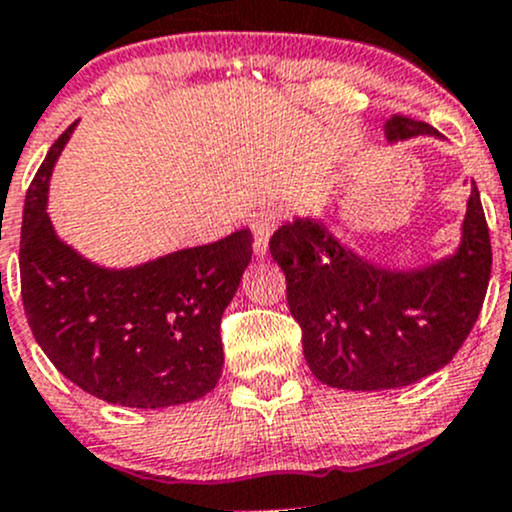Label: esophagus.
Returning a JSON list of instances; mask_svg holds the SVG:
<instances>
[{
	"label": "esophagus",
	"mask_w": 512,
	"mask_h": 512,
	"mask_svg": "<svg viewBox=\"0 0 512 512\" xmlns=\"http://www.w3.org/2000/svg\"><path fill=\"white\" fill-rule=\"evenodd\" d=\"M286 217L281 207H268L263 212H258L254 219H251V229H254V251L256 256H263L268 249V239L276 231V226L281 224V219Z\"/></svg>",
	"instance_id": "1"
}]
</instances>
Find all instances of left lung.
<instances>
[{
  "label": "left lung",
  "mask_w": 512,
  "mask_h": 512,
  "mask_svg": "<svg viewBox=\"0 0 512 512\" xmlns=\"http://www.w3.org/2000/svg\"><path fill=\"white\" fill-rule=\"evenodd\" d=\"M389 145L436 138L431 125L394 115ZM451 254L419 266H384L340 241L320 217H293L273 234L286 273L288 308L303 328L310 372L352 392L397 389L449 365L463 345L491 278V236L476 182Z\"/></svg>",
  "instance_id": "obj_1"
}]
</instances>
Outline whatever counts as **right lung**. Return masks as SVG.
Instances as JSON below:
<instances>
[{
	"instance_id": "1",
	"label": "right lung",
	"mask_w": 512,
	"mask_h": 512,
	"mask_svg": "<svg viewBox=\"0 0 512 512\" xmlns=\"http://www.w3.org/2000/svg\"><path fill=\"white\" fill-rule=\"evenodd\" d=\"M73 130L26 192L19 268L31 333L63 377L103 402H194L221 377V315L251 261V229L125 268L91 261L49 217V182Z\"/></svg>"
}]
</instances>
